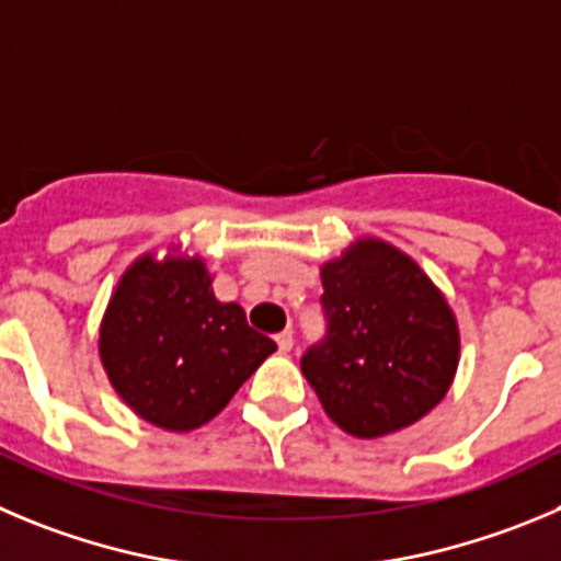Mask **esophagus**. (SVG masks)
<instances>
[{"label": "esophagus", "mask_w": 561, "mask_h": 561, "mask_svg": "<svg viewBox=\"0 0 561 561\" xmlns=\"http://www.w3.org/2000/svg\"><path fill=\"white\" fill-rule=\"evenodd\" d=\"M276 345H279V352L287 354L293 348V332L287 329V332H279L276 334Z\"/></svg>", "instance_id": "34e87169"}]
</instances>
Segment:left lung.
Returning a JSON list of instances; mask_svg holds the SVG:
<instances>
[{"instance_id": "left-lung-1", "label": "left lung", "mask_w": 561, "mask_h": 561, "mask_svg": "<svg viewBox=\"0 0 561 561\" xmlns=\"http://www.w3.org/2000/svg\"><path fill=\"white\" fill-rule=\"evenodd\" d=\"M329 332L301 357L323 412L359 439L412 426L446 399L459 365L448 298L407 251L357 238L321 265Z\"/></svg>"}]
</instances>
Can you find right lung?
<instances>
[{
	"instance_id": "right-lung-1",
	"label": "right lung",
	"mask_w": 561,
	"mask_h": 561,
	"mask_svg": "<svg viewBox=\"0 0 561 561\" xmlns=\"http://www.w3.org/2000/svg\"><path fill=\"white\" fill-rule=\"evenodd\" d=\"M276 343L243 307L218 301L204 256L146 251L122 274L99 323V359L118 399L165 432H193L232 401Z\"/></svg>"
}]
</instances>
